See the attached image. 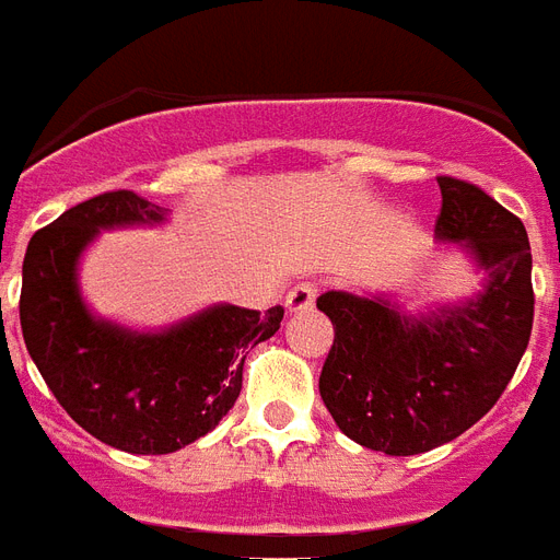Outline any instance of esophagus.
<instances>
[{
  "label": "esophagus",
  "instance_id": "obj_1",
  "mask_svg": "<svg viewBox=\"0 0 560 560\" xmlns=\"http://www.w3.org/2000/svg\"><path fill=\"white\" fill-rule=\"evenodd\" d=\"M314 302H317V288L314 284H296L284 299V308H288V314H302V311L314 308Z\"/></svg>",
  "mask_w": 560,
  "mask_h": 560
}]
</instances>
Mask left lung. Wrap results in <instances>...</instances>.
Listing matches in <instances>:
<instances>
[{"mask_svg": "<svg viewBox=\"0 0 560 560\" xmlns=\"http://www.w3.org/2000/svg\"><path fill=\"white\" fill-rule=\"evenodd\" d=\"M438 243L464 252L472 296L405 308L394 293L328 290L317 308L335 326L319 396L337 429L384 455H420L455 441L497 405L535 319L526 225L481 187L438 178Z\"/></svg>", "mask_w": 560, "mask_h": 560, "instance_id": "obj_1", "label": "left lung"}]
</instances>
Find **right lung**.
<instances>
[{"label": "right lung", "mask_w": 560, "mask_h": 560, "mask_svg": "<svg viewBox=\"0 0 560 560\" xmlns=\"http://www.w3.org/2000/svg\"><path fill=\"white\" fill-rule=\"evenodd\" d=\"M166 208L131 190L93 196L34 232L23 261L20 326L34 366L84 432L131 455L185 450L217 429L243 387L246 349L270 340L284 308L208 305L164 328L93 314L79 264L102 232L164 225Z\"/></svg>", "instance_id": "obj_1"}]
</instances>
